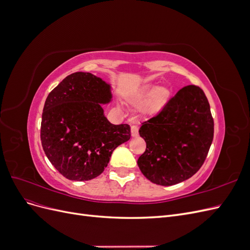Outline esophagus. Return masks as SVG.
Returning a JSON list of instances; mask_svg holds the SVG:
<instances>
[{"instance_id": "obj_1", "label": "esophagus", "mask_w": 250, "mask_h": 250, "mask_svg": "<svg viewBox=\"0 0 250 250\" xmlns=\"http://www.w3.org/2000/svg\"><path fill=\"white\" fill-rule=\"evenodd\" d=\"M138 134H139V127L135 125H132L131 126V135L134 138V137H138Z\"/></svg>"}]
</instances>
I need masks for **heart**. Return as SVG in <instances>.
<instances>
[{
  "instance_id": "1",
  "label": "heart",
  "mask_w": 250,
  "mask_h": 250,
  "mask_svg": "<svg viewBox=\"0 0 250 250\" xmlns=\"http://www.w3.org/2000/svg\"><path fill=\"white\" fill-rule=\"evenodd\" d=\"M170 98V92L157 84H147L129 98V102L139 106L143 116L153 117L160 113Z\"/></svg>"
}]
</instances>
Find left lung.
I'll return each mask as SVG.
<instances>
[{
    "mask_svg": "<svg viewBox=\"0 0 250 250\" xmlns=\"http://www.w3.org/2000/svg\"><path fill=\"white\" fill-rule=\"evenodd\" d=\"M139 132L147 147L138 166L151 183L167 187L192 177L214 138V120L203 90L195 85L181 88Z\"/></svg>",
    "mask_w": 250,
    "mask_h": 250,
    "instance_id": "obj_1",
    "label": "left lung"
}]
</instances>
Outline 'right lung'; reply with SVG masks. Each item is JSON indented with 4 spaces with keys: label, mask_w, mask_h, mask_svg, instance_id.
I'll return each instance as SVG.
<instances>
[{
    "label": "right lung",
    "mask_w": 250,
    "mask_h": 250,
    "mask_svg": "<svg viewBox=\"0 0 250 250\" xmlns=\"http://www.w3.org/2000/svg\"><path fill=\"white\" fill-rule=\"evenodd\" d=\"M111 100L109 83L84 72L69 75L49 94L42 117V145L65 178L85 181L99 176L113 150L130 139L129 125H113L104 115L102 104Z\"/></svg>",
    "instance_id": "right-lung-1"
}]
</instances>
